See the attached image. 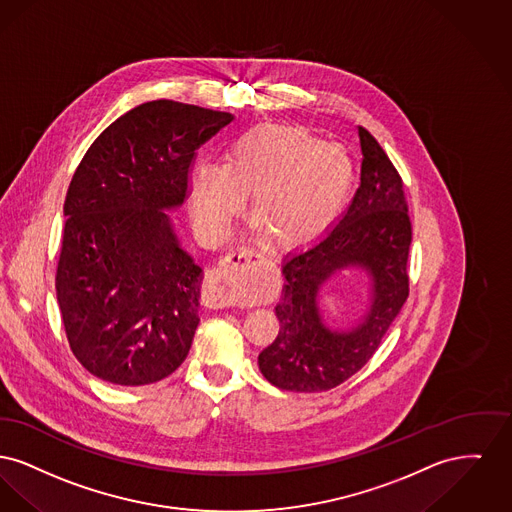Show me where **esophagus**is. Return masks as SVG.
<instances>
[{
  "mask_svg": "<svg viewBox=\"0 0 512 512\" xmlns=\"http://www.w3.org/2000/svg\"><path fill=\"white\" fill-rule=\"evenodd\" d=\"M258 254L252 248H239L227 254L216 268L208 273L204 300L210 308H229L239 302L237 295V275L239 269L250 264Z\"/></svg>",
  "mask_w": 512,
  "mask_h": 512,
  "instance_id": "obj_1",
  "label": "esophagus"
}]
</instances>
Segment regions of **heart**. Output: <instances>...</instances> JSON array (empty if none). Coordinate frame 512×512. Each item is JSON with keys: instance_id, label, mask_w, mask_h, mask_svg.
<instances>
[{"instance_id": "obj_1", "label": "heart", "mask_w": 512, "mask_h": 512, "mask_svg": "<svg viewBox=\"0 0 512 512\" xmlns=\"http://www.w3.org/2000/svg\"><path fill=\"white\" fill-rule=\"evenodd\" d=\"M352 185V162L335 144L306 129L262 123L237 136L225 163H194L190 173L194 216L219 237L252 192L250 214L271 243H310L341 212Z\"/></svg>"}]
</instances>
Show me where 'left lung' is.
Here are the masks:
<instances>
[{
    "label": "left lung",
    "instance_id": "obj_1",
    "mask_svg": "<svg viewBox=\"0 0 512 512\" xmlns=\"http://www.w3.org/2000/svg\"><path fill=\"white\" fill-rule=\"evenodd\" d=\"M360 187L341 221L318 243L289 254L275 306L279 333L260 352L271 385L295 393L329 391L354 376L376 352L408 298L412 225L403 179L376 138L358 127ZM364 268L373 283L367 314L349 328L322 320L319 293L345 268Z\"/></svg>",
    "mask_w": 512,
    "mask_h": 512
}]
</instances>
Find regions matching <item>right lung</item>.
<instances>
[{"label":"right lung","instance_id":"add662e5","mask_svg":"<svg viewBox=\"0 0 512 512\" xmlns=\"http://www.w3.org/2000/svg\"><path fill=\"white\" fill-rule=\"evenodd\" d=\"M231 113L140 104L86 150L67 190L55 291L82 366L113 385L173 374L200 323L202 268L167 212L189 194L196 150Z\"/></svg>","mask_w":512,"mask_h":512}]
</instances>
